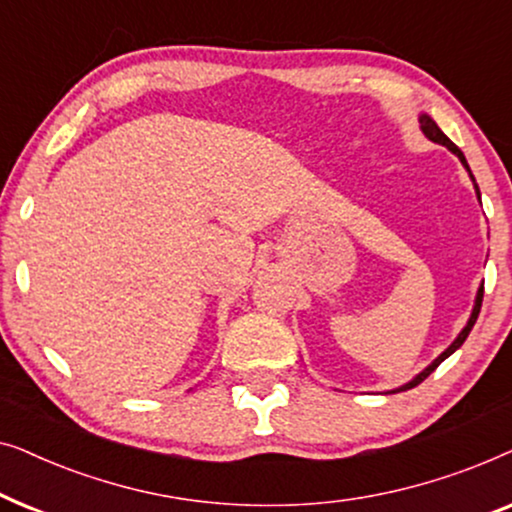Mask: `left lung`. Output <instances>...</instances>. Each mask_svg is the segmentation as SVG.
I'll use <instances>...</instances> for the list:
<instances>
[{"instance_id": "obj_1", "label": "left lung", "mask_w": 512, "mask_h": 512, "mask_svg": "<svg viewBox=\"0 0 512 512\" xmlns=\"http://www.w3.org/2000/svg\"><path fill=\"white\" fill-rule=\"evenodd\" d=\"M419 123H422V132H424V135H426V137H429V139H431V142H436V144H443V146H447V149H450V151L454 153V156H457V158L461 160V165H464V167H466V170H468V174H471V167H468V163H466V158H464V153H461V149H459V146H457V144H454V142H450V137H447V135H445V132L438 128V125H436V121H433V118H431V116H426V114H422V116H419ZM471 179H473V184H475V177H473V174H471ZM475 193H478V198H480V188H478V184H475ZM482 293H485V286H480V289H478V296H475V305H473L471 319H468V324L464 326V331H461V333L457 335V340H454V342H452V345H450V347H447V349H445V352H443V354H440V356H438V359L431 363V366H426V368L422 370V373H419L417 377H412V380H410L408 384H403V387H398V389H394V394H396V391H405V389H412V387H417V384H419V382H424V380H426V377H429V375L433 373V370H436V368L440 366V363H443V361L447 359V356H450V354H454V352H457V349H459L461 345H464V340L468 338V333H471V328L475 326V321H478V314H480V307H482Z\"/></svg>"}]
</instances>
